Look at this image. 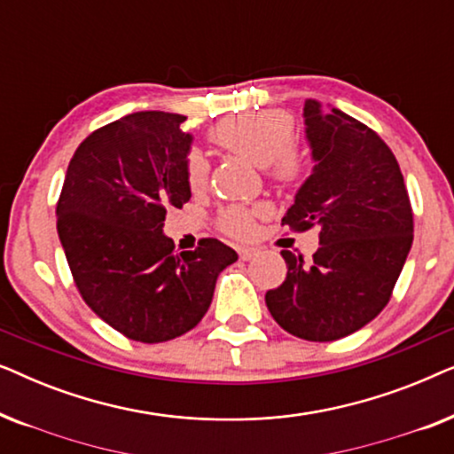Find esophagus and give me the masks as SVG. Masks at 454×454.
Returning <instances> with one entry per match:
<instances>
[{
	"label": "esophagus",
	"mask_w": 454,
	"mask_h": 454,
	"mask_svg": "<svg viewBox=\"0 0 454 454\" xmlns=\"http://www.w3.org/2000/svg\"><path fill=\"white\" fill-rule=\"evenodd\" d=\"M256 256H258L256 247H241V250H239V258L244 260V262H247V260H252V258H256Z\"/></svg>",
	"instance_id": "esophagus-1"
}]
</instances>
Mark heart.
I'll return each instance as SVG.
<instances>
[{"label": "heart", "instance_id": "heart-1", "mask_svg": "<svg viewBox=\"0 0 454 454\" xmlns=\"http://www.w3.org/2000/svg\"><path fill=\"white\" fill-rule=\"evenodd\" d=\"M213 140L225 151L250 160L256 167H269L272 179L278 184H297L306 173V157L294 140V121L278 111H258L225 120L215 128ZM208 159L200 151H192L185 159V182L192 192H200L207 185ZM258 210L241 207L225 208L221 213V225L227 233L246 238L254 231V216Z\"/></svg>", "mask_w": 454, "mask_h": 454}]
</instances>
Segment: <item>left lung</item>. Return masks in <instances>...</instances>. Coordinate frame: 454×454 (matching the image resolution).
<instances>
[{"label": "left lung", "instance_id": "obj_1", "mask_svg": "<svg viewBox=\"0 0 454 454\" xmlns=\"http://www.w3.org/2000/svg\"><path fill=\"white\" fill-rule=\"evenodd\" d=\"M314 169L283 225L320 229L309 262L283 250L287 278L266 291L278 326L306 340H337L387 306L413 244V213L395 154L374 129L337 107L303 105Z\"/></svg>", "mask_w": 454, "mask_h": 454}]
</instances>
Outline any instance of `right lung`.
<instances>
[{
	"label": "right lung",
	"mask_w": 454,
	"mask_h": 454,
	"mask_svg": "<svg viewBox=\"0 0 454 454\" xmlns=\"http://www.w3.org/2000/svg\"><path fill=\"white\" fill-rule=\"evenodd\" d=\"M185 115L138 111L98 128L76 148L58 202V233L74 283L98 318L140 343L194 328L216 277L238 260L219 239L176 254L163 233L167 208H182L194 136Z\"/></svg>",
	"instance_id": "1"
}]
</instances>
